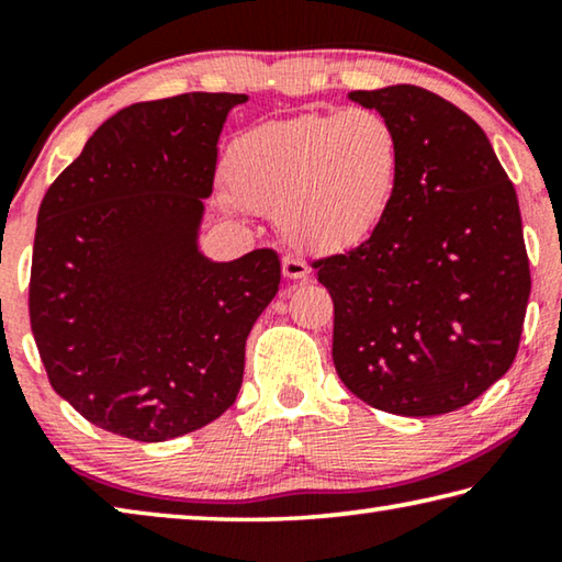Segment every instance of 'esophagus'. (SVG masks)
I'll use <instances>...</instances> for the list:
<instances>
[{
	"label": "esophagus",
	"mask_w": 562,
	"mask_h": 562,
	"mask_svg": "<svg viewBox=\"0 0 562 562\" xmlns=\"http://www.w3.org/2000/svg\"><path fill=\"white\" fill-rule=\"evenodd\" d=\"M282 272H284V278H290V280H302L310 274V265L302 258H297V255H284Z\"/></svg>",
	"instance_id": "obj_1"
}]
</instances>
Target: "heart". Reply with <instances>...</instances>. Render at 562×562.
<instances>
[{
    "instance_id": "b5f03b06",
    "label": "heart",
    "mask_w": 562,
    "mask_h": 562,
    "mask_svg": "<svg viewBox=\"0 0 562 562\" xmlns=\"http://www.w3.org/2000/svg\"><path fill=\"white\" fill-rule=\"evenodd\" d=\"M402 138L374 109L300 113L260 123L227 146L231 207L278 213L290 243L319 252L364 245L402 180Z\"/></svg>"
}]
</instances>
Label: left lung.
<instances>
[{
  "label": "left lung",
  "mask_w": 562,
  "mask_h": 562,
  "mask_svg": "<svg viewBox=\"0 0 562 562\" xmlns=\"http://www.w3.org/2000/svg\"><path fill=\"white\" fill-rule=\"evenodd\" d=\"M349 99L394 123L404 164L384 225L315 262L335 302L331 359L369 406L449 414L516 359L530 294L516 188L451 101L412 83Z\"/></svg>",
  "instance_id": "left-lung-1"
}]
</instances>
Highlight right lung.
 I'll return each mask as SVG.
<instances>
[{
    "label": "right lung",
    "instance_id": "1",
    "mask_svg": "<svg viewBox=\"0 0 562 562\" xmlns=\"http://www.w3.org/2000/svg\"><path fill=\"white\" fill-rule=\"evenodd\" d=\"M245 93H180L103 121L36 215L30 319L54 392L133 441L203 429L235 404L245 339L280 288L274 250L198 245L217 138Z\"/></svg>",
    "mask_w": 562,
    "mask_h": 562
}]
</instances>
